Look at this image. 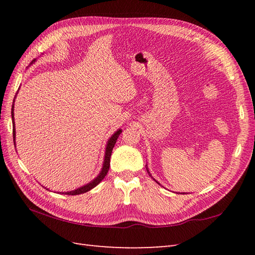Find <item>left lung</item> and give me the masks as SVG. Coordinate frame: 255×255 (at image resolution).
<instances>
[{
  "instance_id": "obj_1",
  "label": "left lung",
  "mask_w": 255,
  "mask_h": 255,
  "mask_svg": "<svg viewBox=\"0 0 255 255\" xmlns=\"http://www.w3.org/2000/svg\"><path fill=\"white\" fill-rule=\"evenodd\" d=\"M147 173L149 174V171H148V169H147ZM149 176H150V174H149ZM154 180H155V179H154ZM156 183H157V181H156ZM158 184H159V183H158Z\"/></svg>"
}]
</instances>
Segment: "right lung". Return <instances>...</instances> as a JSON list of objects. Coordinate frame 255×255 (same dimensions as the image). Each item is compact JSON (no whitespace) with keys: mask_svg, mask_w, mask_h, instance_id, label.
<instances>
[{"mask_svg":"<svg viewBox=\"0 0 255 255\" xmlns=\"http://www.w3.org/2000/svg\"><path fill=\"white\" fill-rule=\"evenodd\" d=\"M36 59H34L32 62H34ZM12 120H13V138H14V144H15V124H14V105L12 106ZM122 129L119 128L118 131L114 133L112 136L109 138L108 144H107V147H106V154H105V159H103V166H102V169L100 171V174H99L97 177L93 179L92 181H90L89 184H87L85 186L80 187V188H77L75 190H71V191H67V193H62L65 195H71V196H75V195H80V194H85L87 191L91 190L92 188H95V187L100 183V181L106 177V175L108 174V170L110 168V157H111V153H112V149L114 147V145L117 143V139L119 137V135L121 134Z\"/></svg>","mask_w":255,"mask_h":255,"instance_id":"right-lung-1","label":"right lung"}]
</instances>
